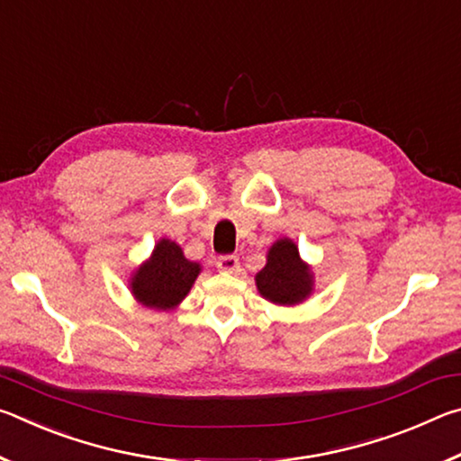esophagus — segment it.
Masks as SVG:
<instances>
[{
    "label": "esophagus",
    "instance_id": "34e87169",
    "mask_svg": "<svg viewBox=\"0 0 461 461\" xmlns=\"http://www.w3.org/2000/svg\"><path fill=\"white\" fill-rule=\"evenodd\" d=\"M217 268H220L221 272L236 275V272H240V260L236 258V256H220V258H217Z\"/></svg>",
    "mask_w": 461,
    "mask_h": 461
}]
</instances>
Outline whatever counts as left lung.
Returning <instances> with one entry per match:
<instances>
[{
  "label": "left lung",
  "instance_id": "8db88e82",
  "mask_svg": "<svg viewBox=\"0 0 461 461\" xmlns=\"http://www.w3.org/2000/svg\"><path fill=\"white\" fill-rule=\"evenodd\" d=\"M254 280L262 299L280 307L301 305L315 291L313 268L301 258L291 238H278L268 248L267 264Z\"/></svg>",
  "mask_w": 461,
  "mask_h": 461
}]
</instances>
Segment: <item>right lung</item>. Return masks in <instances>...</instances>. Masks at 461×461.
<instances>
[{
	"instance_id": "obj_1",
	"label": "right lung",
	"mask_w": 461,
	"mask_h": 461,
	"mask_svg": "<svg viewBox=\"0 0 461 461\" xmlns=\"http://www.w3.org/2000/svg\"><path fill=\"white\" fill-rule=\"evenodd\" d=\"M201 264L185 258L176 241L162 238L156 241L152 254L131 272L128 286L134 299L148 309L173 311L201 275Z\"/></svg>"
}]
</instances>
